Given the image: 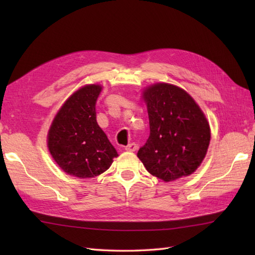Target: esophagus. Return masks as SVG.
Masks as SVG:
<instances>
[{
	"mask_svg": "<svg viewBox=\"0 0 255 255\" xmlns=\"http://www.w3.org/2000/svg\"><path fill=\"white\" fill-rule=\"evenodd\" d=\"M137 149H138V145H137V143H134V142L129 143L128 145H126V147H125V150L130 151V152H133V151H136Z\"/></svg>",
	"mask_w": 255,
	"mask_h": 255,
	"instance_id": "34e87169",
	"label": "esophagus"
}]
</instances>
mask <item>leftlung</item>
I'll use <instances>...</instances> for the list:
<instances>
[{
	"instance_id": "1",
	"label": "left lung",
	"mask_w": 255,
	"mask_h": 255,
	"mask_svg": "<svg viewBox=\"0 0 255 255\" xmlns=\"http://www.w3.org/2000/svg\"><path fill=\"white\" fill-rule=\"evenodd\" d=\"M150 136L138 151L145 169L164 182L196 171L210 141L209 124L185 91L158 83L143 92Z\"/></svg>"
}]
</instances>
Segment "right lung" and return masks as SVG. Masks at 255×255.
<instances>
[{"label": "right lung", "mask_w": 255, "mask_h": 255, "mask_svg": "<svg viewBox=\"0 0 255 255\" xmlns=\"http://www.w3.org/2000/svg\"><path fill=\"white\" fill-rule=\"evenodd\" d=\"M102 91L91 84L75 92L58 112L48 132V148L57 164L70 175L94 177L118 155L96 122V101Z\"/></svg>", "instance_id": "obj_1"}]
</instances>
